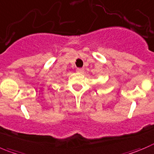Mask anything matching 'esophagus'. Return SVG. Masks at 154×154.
<instances>
[{"label": "esophagus", "instance_id": "obj_1", "mask_svg": "<svg viewBox=\"0 0 154 154\" xmlns=\"http://www.w3.org/2000/svg\"><path fill=\"white\" fill-rule=\"evenodd\" d=\"M76 71L79 73H83L84 72V69L83 68H77L76 69Z\"/></svg>", "mask_w": 154, "mask_h": 154}]
</instances>
